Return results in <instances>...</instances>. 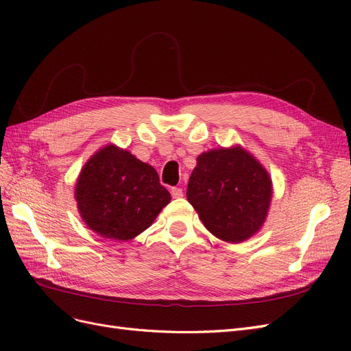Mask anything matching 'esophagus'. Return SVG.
<instances>
[{"mask_svg": "<svg viewBox=\"0 0 351 351\" xmlns=\"http://www.w3.org/2000/svg\"><path fill=\"white\" fill-rule=\"evenodd\" d=\"M171 196H173L174 199L183 197V189H180V187H173V189H171Z\"/></svg>", "mask_w": 351, "mask_h": 351, "instance_id": "obj_1", "label": "esophagus"}]
</instances>
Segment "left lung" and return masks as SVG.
Masks as SVG:
<instances>
[{"label":"left lung","instance_id":"left-lung-1","mask_svg":"<svg viewBox=\"0 0 351 351\" xmlns=\"http://www.w3.org/2000/svg\"><path fill=\"white\" fill-rule=\"evenodd\" d=\"M186 196L208 231L240 243L256 234L267 219L272 182L243 147H219L197 156Z\"/></svg>","mask_w":351,"mask_h":351}]
</instances>
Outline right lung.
<instances>
[{
	"mask_svg": "<svg viewBox=\"0 0 351 351\" xmlns=\"http://www.w3.org/2000/svg\"><path fill=\"white\" fill-rule=\"evenodd\" d=\"M74 190L86 226L117 241L141 234L171 200L154 167L114 145L84 164Z\"/></svg>",
	"mask_w": 351,
	"mask_h": 351,
	"instance_id": "add662e5",
	"label": "right lung"
}]
</instances>
